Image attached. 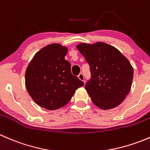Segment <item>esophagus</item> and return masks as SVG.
I'll list each match as a JSON object with an SVG mask.
<instances>
[{
	"label": "esophagus",
	"mask_w": 150,
	"mask_h": 150,
	"mask_svg": "<svg viewBox=\"0 0 150 150\" xmlns=\"http://www.w3.org/2000/svg\"><path fill=\"white\" fill-rule=\"evenodd\" d=\"M78 78L81 80V81H85V80H84V75H83V73H80L79 75H78Z\"/></svg>",
	"instance_id": "1"
}]
</instances>
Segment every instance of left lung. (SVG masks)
Returning <instances> with one entry per match:
<instances>
[{"label":"left lung","instance_id":"8db88e82","mask_svg":"<svg viewBox=\"0 0 150 150\" xmlns=\"http://www.w3.org/2000/svg\"><path fill=\"white\" fill-rule=\"evenodd\" d=\"M77 48L90 66L85 88L96 106L110 110L120 104L131 90L134 69L115 47L105 43H81Z\"/></svg>","mask_w":150,"mask_h":150}]
</instances>
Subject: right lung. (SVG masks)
<instances>
[{"mask_svg": "<svg viewBox=\"0 0 150 150\" xmlns=\"http://www.w3.org/2000/svg\"><path fill=\"white\" fill-rule=\"evenodd\" d=\"M67 48L58 43L36 53L26 69L25 86L36 104L49 110L64 107L75 91L84 85L72 75L70 63L64 59Z\"/></svg>", "mask_w": 150, "mask_h": 150, "instance_id": "1", "label": "right lung"}]
</instances>
